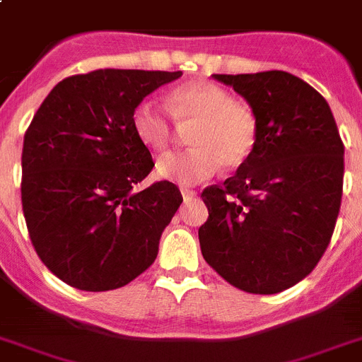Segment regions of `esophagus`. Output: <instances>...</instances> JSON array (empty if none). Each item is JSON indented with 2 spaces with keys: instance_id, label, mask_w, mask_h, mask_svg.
<instances>
[{
  "instance_id": "34e87169",
  "label": "esophagus",
  "mask_w": 362,
  "mask_h": 362,
  "mask_svg": "<svg viewBox=\"0 0 362 362\" xmlns=\"http://www.w3.org/2000/svg\"><path fill=\"white\" fill-rule=\"evenodd\" d=\"M180 193H182V197H184V202H189L191 199H194V197H197V191L187 189V187H182Z\"/></svg>"
}]
</instances>
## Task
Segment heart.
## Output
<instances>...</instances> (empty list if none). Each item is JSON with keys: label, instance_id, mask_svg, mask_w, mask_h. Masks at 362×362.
Returning a JSON list of instances; mask_svg holds the SVG:
<instances>
[{"label": "heart", "instance_id": "1", "mask_svg": "<svg viewBox=\"0 0 362 362\" xmlns=\"http://www.w3.org/2000/svg\"><path fill=\"white\" fill-rule=\"evenodd\" d=\"M165 107L180 127H189L184 153L165 155L156 162V175L178 185H197L224 168H240L255 151L259 124L250 107L235 102L226 89L207 81H193L168 94ZM138 140L153 151L168 149L173 127L156 103H138L133 112Z\"/></svg>", "mask_w": 362, "mask_h": 362}]
</instances>
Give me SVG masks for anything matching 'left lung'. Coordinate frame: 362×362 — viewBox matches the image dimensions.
I'll use <instances>...</instances> for the list:
<instances>
[{
  "label": "left lung",
  "instance_id": "1",
  "mask_svg": "<svg viewBox=\"0 0 362 362\" xmlns=\"http://www.w3.org/2000/svg\"><path fill=\"white\" fill-rule=\"evenodd\" d=\"M246 100L259 124L250 158L202 193L200 250L222 279L247 293L288 290L313 272L337 222L344 146L332 109L284 71L213 74Z\"/></svg>",
  "mask_w": 362,
  "mask_h": 362
}]
</instances>
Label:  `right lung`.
<instances>
[{"mask_svg": "<svg viewBox=\"0 0 362 362\" xmlns=\"http://www.w3.org/2000/svg\"><path fill=\"white\" fill-rule=\"evenodd\" d=\"M180 76L136 69L76 74L34 115L21 153L25 222L37 257L72 288L116 290L155 262L182 194L165 180L133 191L155 168L133 112Z\"/></svg>", "mask_w": 362, "mask_h": 362, "instance_id": "add662e5", "label": "right lung"}]
</instances>
